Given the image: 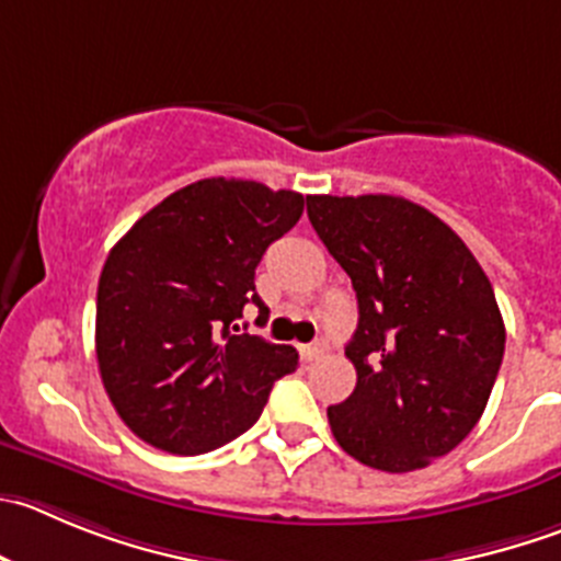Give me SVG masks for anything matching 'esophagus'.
Segmentation results:
<instances>
[{"instance_id":"esophagus-1","label":"esophagus","mask_w":561,"mask_h":561,"mask_svg":"<svg viewBox=\"0 0 561 561\" xmlns=\"http://www.w3.org/2000/svg\"><path fill=\"white\" fill-rule=\"evenodd\" d=\"M324 352H328V341H322V339H317L313 344L302 346V355H306L308 360H313V357H322Z\"/></svg>"}]
</instances>
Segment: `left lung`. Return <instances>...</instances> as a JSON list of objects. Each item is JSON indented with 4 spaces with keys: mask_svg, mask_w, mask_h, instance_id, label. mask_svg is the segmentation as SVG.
Masks as SVG:
<instances>
[{
    "mask_svg": "<svg viewBox=\"0 0 561 561\" xmlns=\"http://www.w3.org/2000/svg\"><path fill=\"white\" fill-rule=\"evenodd\" d=\"M308 220L350 275L355 391L328 408L350 457L408 473L449 455L482 419L504 357V319L460 237L397 195H308Z\"/></svg>",
    "mask_w": 561,
    "mask_h": 561,
    "instance_id": "1",
    "label": "left lung"
}]
</instances>
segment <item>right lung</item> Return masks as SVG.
<instances>
[{
    "label": "right lung",
    "mask_w": 561,
    "mask_h": 561,
    "mask_svg": "<svg viewBox=\"0 0 561 561\" xmlns=\"http://www.w3.org/2000/svg\"><path fill=\"white\" fill-rule=\"evenodd\" d=\"M300 192L204 179L168 195L106 255L95 300V355L124 424L170 455L220 449L259 421L297 350L239 333L255 266L297 226Z\"/></svg>",
    "instance_id": "add662e5"
}]
</instances>
